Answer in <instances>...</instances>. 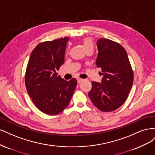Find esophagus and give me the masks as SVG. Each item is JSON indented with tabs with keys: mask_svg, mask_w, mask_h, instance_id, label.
Instances as JSON below:
<instances>
[{
	"mask_svg": "<svg viewBox=\"0 0 155 155\" xmlns=\"http://www.w3.org/2000/svg\"><path fill=\"white\" fill-rule=\"evenodd\" d=\"M83 81V79H81V78H78V83H81Z\"/></svg>",
	"mask_w": 155,
	"mask_h": 155,
	"instance_id": "esophagus-1",
	"label": "esophagus"
}]
</instances>
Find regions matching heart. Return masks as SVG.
<instances>
[{"label": "heart", "mask_w": 155, "mask_h": 155, "mask_svg": "<svg viewBox=\"0 0 155 155\" xmlns=\"http://www.w3.org/2000/svg\"><path fill=\"white\" fill-rule=\"evenodd\" d=\"M81 43L83 45V46L84 49L85 51L89 49H92L94 48V43L93 41L90 37H86V38H84L81 41Z\"/></svg>", "instance_id": "1"}]
</instances>
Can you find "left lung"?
I'll return each instance as SVG.
<instances>
[{
  "instance_id": "8db88e82",
  "label": "left lung",
  "mask_w": 155,
  "mask_h": 155,
  "mask_svg": "<svg viewBox=\"0 0 155 155\" xmlns=\"http://www.w3.org/2000/svg\"><path fill=\"white\" fill-rule=\"evenodd\" d=\"M96 64L101 69V83L92 82L88 95L98 109L113 111L122 105L133 83V72L125 50L116 42L105 38L97 41Z\"/></svg>"
}]
</instances>
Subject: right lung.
<instances>
[{"instance_id":"obj_1","label":"right lung","mask_w":155,"mask_h":155,"mask_svg":"<svg viewBox=\"0 0 155 155\" xmlns=\"http://www.w3.org/2000/svg\"><path fill=\"white\" fill-rule=\"evenodd\" d=\"M69 37L37 45L32 51L25 74L26 90L41 112L49 115L61 112L71 100L77 86L72 78L65 81L56 72L64 62Z\"/></svg>"}]
</instances>
